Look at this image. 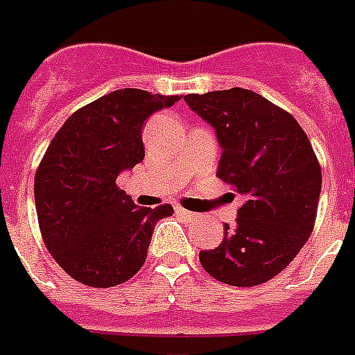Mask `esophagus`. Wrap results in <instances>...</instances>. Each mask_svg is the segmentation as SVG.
I'll return each mask as SVG.
<instances>
[{
    "mask_svg": "<svg viewBox=\"0 0 355 355\" xmlns=\"http://www.w3.org/2000/svg\"><path fill=\"white\" fill-rule=\"evenodd\" d=\"M175 211H177L178 216H182L184 219H195V217H197L193 211L186 210V208H182V206H175Z\"/></svg>",
    "mask_w": 355,
    "mask_h": 355,
    "instance_id": "esophagus-1",
    "label": "esophagus"
}]
</instances>
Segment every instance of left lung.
Returning a JSON list of instances; mask_svg holds the SVG:
<instances>
[{"mask_svg":"<svg viewBox=\"0 0 355 355\" xmlns=\"http://www.w3.org/2000/svg\"><path fill=\"white\" fill-rule=\"evenodd\" d=\"M189 108L216 128L223 147L217 177L243 197L236 227L217 248L200 250L216 280L259 286L280 275L311 236L322 173L298 121L245 88L189 94Z\"/></svg>","mask_w":355,"mask_h":355,"instance_id":"8db88e82","label":"left lung"}]
</instances>
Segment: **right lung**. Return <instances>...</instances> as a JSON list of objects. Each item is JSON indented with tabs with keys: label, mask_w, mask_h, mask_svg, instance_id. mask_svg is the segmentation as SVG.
<instances>
[{
	"label": "right lung",
	"mask_w": 355,
	"mask_h": 355,
	"mask_svg": "<svg viewBox=\"0 0 355 355\" xmlns=\"http://www.w3.org/2000/svg\"><path fill=\"white\" fill-rule=\"evenodd\" d=\"M182 96L138 88L110 92L66 119L35 175L42 239L53 259L80 284L114 287L145 263L158 219L171 205L138 208L116 184L144 160L141 127Z\"/></svg>",
	"instance_id": "right-lung-1"
}]
</instances>
